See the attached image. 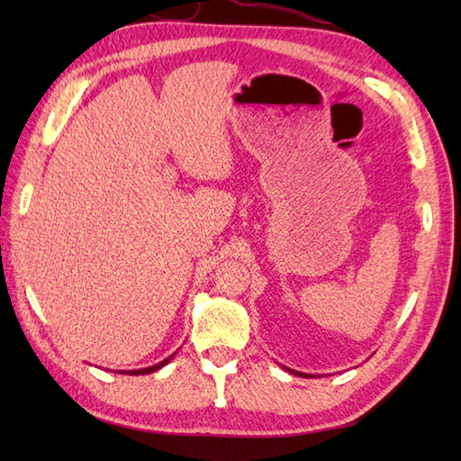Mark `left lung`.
Masks as SVG:
<instances>
[{"instance_id": "obj_1", "label": "left lung", "mask_w": 461, "mask_h": 461, "mask_svg": "<svg viewBox=\"0 0 461 461\" xmlns=\"http://www.w3.org/2000/svg\"><path fill=\"white\" fill-rule=\"evenodd\" d=\"M289 370V368H287ZM289 372H295V370H289ZM295 375H299V376H307V375H303V372H295Z\"/></svg>"}]
</instances>
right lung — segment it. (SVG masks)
I'll list each match as a JSON object with an SVG mask.
<instances>
[{
    "mask_svg": "<svg viewBox=\"0 0 461 461\" xmlns=\"http://www.w3.org/2000/svg\"><path fill=\"white\" fill-rule=\"evenodd\" d=\"M170 358H172V357H170ZM170 358H166V360L158 362V365H154V366H149V368H140V370H126V375H149V372H154V370H158V368H162L164 365H168V362H170Z\"/></svg>",
    "mask_w": 461,
    "mask_h": 461,
    "instance_id": "right-lung-1",
    "label": "right lung"
}]
</instances>
